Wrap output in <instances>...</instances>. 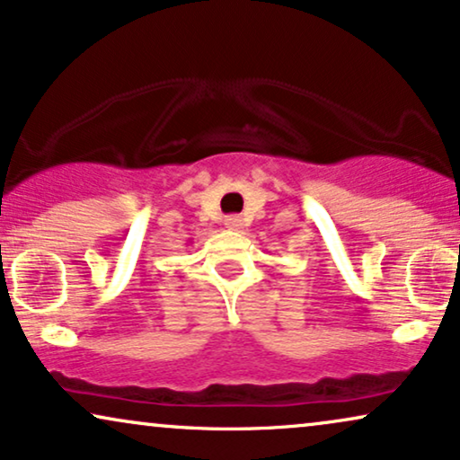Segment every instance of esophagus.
I'll return each instance as SVG.
<instances>
[{
    "label": "esophagus",
    "instance_id": "34e87169",
    "mask_svg": "<svg viewBox=\"0 0 460 460\" xmlns=\"http://www.w3.org/2000/svg\"><path fill=\"white\" fill-rule=\"evenodd\" d=\"M226 228L228 230H238L243 226V219L241 217H236V216H232V217H226Z\"/></svg>",
    "mask_w": 460,
    "mask_h": 460
}]
</instances>
